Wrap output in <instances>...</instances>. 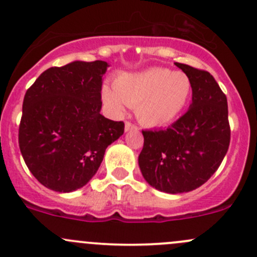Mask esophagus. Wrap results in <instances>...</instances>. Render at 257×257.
I'll use <instances>...</instances> for the list:
<instances>
[{"mask_svg": "<svg viewBox=\"0 0 257 257\" xmlns=\"http://www.w3.org/2000/svg\"><path fill=\"white\" fill-rule=\"evenodd\" d=\"M137 129H138V126H137L136 124H133L132 121H125V132L137 131Z\"/></svg>", "mask_w": 257, "mask_h": 257, "instance_id": "obj_1", "label": "esophagus"}]
</instances>
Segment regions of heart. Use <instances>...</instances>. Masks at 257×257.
Segmentation results:
<instances>
[{
    "instance_id": "obj_1",
    "label": "heart",
    "mask_w": 257,
    "mask_h": 257,
    "mask_svg": "<svg viewBox=\"0 0 257 257\" xmlns=\"http://www.w3.org/2000/svg\"><path fill=\"white\" fill-rule=\"evenodd\" d=\"M192 95V80L183 71L153 68L139 74H124L114 81V90L103 89V100L114 113L124 104L136 108L137 118L148 126H163L176 120Z\"/></svg>"
}]
</instances>
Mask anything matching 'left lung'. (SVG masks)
<instances>
[{"label": "left lung", "instance_id": "obj_1", "mask_svg": "<svg viewBox=\"0 0 257 257\" xmlns=\"http://www.w3.org/2000/svg\"><path fill=\"white\" fill-rule=\"evenodd\" d=\"M192 80L189 109L167 129L142 131L144 179L158 191L183 193L211 178L222 163L231 129L227 98L208 71L176 62Z\"/></svg>", "mask_w": 257, "mask_h": 257}]
</instances>
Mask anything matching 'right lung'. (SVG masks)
<instances>
[{
	"label": "right lung",
	"instance_id": "add662e5",
	"mask_svg": "<svg viewBox=\"0 0 257 257\" xmlns=\"http://www.w3.org/2000/svg\"><path fill=\"white\" fill-rule=\"evenodd\" d=\"M106 68L101 60L55 66L27 89L19 146L27 168L46 188L71 192L85 186L109 144L124 133L123 121L100 114Z\"/></svg>",
	"mask_w": 257,
	"mask_h": 257
}]
</instances>
